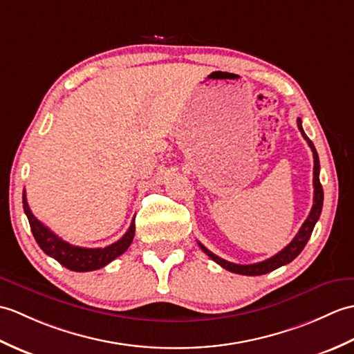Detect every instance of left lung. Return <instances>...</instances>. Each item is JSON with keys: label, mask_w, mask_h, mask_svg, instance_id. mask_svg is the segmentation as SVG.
Returning <instances> with one entry per match:
<instances>
[{"label": "left lung", "mask_w": 354, "mask_h": 354, "mask_svg": "<svg viewBox=\"0 0 354 354\" xmlns=\"http://www.w3.org/2000/svg\"><path fill=\"white\" fill-rule=\"evenodd\" d=\"M298 124V129H300L303 138L308 140V144L310 147V150L313 153V187H315V191H313V206L310 214L308 216V219L303 223L301 229L298 230L297 236L290 241L288 245L277 253L276 256H272L270 259H266L263 262H259V263H251V265H238V263H233L229 261H224V259L218 257L216 254L212 253L210 250H207L206 247L203 245L201 242H198L200 248L206 253L212 261H215L218 265H221L223 268H225L227 271H232V272H236V274H242V276H262V274L266 272H271L274 270L280 268V266H283L289 262H292L294 259L301 253L303 248L306 243H308L310 234L313 232V227H315L317 221L319 219L321 215V210H323V200H324V192H323V186L319 183V159H318V153L315 150V147H313L312 140L306 136V133L301 127V120L298 118L297 120Z\"/></svg>", "instance_id": "8db88e82"}]
</instances>
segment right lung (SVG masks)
Returning <instances> with one entry per match:
<instances>
[{"label":"right lung","instance_id":"1","mask_svg":"<svg viewBox=\"0 0 354 354\" xmlns=\"http://www.w3.org/2000/svg\"><path fill=\"white\" fill-rule=\"evenodd\" d=\"M22 206L28 218L31 233H33L39 247L42 248L45 254L56 259L60 265H64L65 268L71 271L86 272L103 268L107 263H111L113 259L121 256L124 251L130 247L133 238H135V219H133L127 233H125L120 241L112 243V245L104 248L77 247L59 238L56 233L51 232L48 227H45L33 214H31L26 197V191L22 194Z\"/></svg>","mask_w":354,"mask_h":354}]
</instances>
